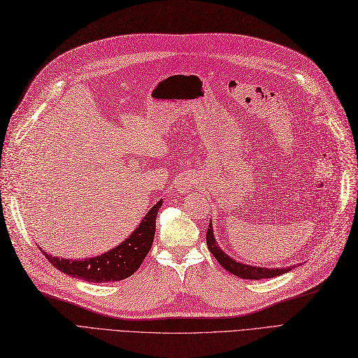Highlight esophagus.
<instances>
[{
	"label": "esophagus",
	"instance_id": "esophagus-1",
	"mask_svg": "<svg viewBox=\"0 0 358 358\" xmlns=\"http://www.w3.org/2000/svg\"><path fill=\"white\" fill-rule=\"evenodd\" d=\"M194 185V179L191 176H182L176 180V187L180 192H189Z\"/></svg>",
	"mask_w": 358,
	"mask_h": 358
}]
</instances>
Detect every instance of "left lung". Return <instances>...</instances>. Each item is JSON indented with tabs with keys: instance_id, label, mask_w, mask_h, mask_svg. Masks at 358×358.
Returning a JSON list of instances; mask_svg holds the SVG:
<instances>
[{
	"instance_id": "1",
	"label": "left lung",
	"mask_w": 358,
	"mask_h": 358,
	"mask_svg": "<svg viewBox=\"0 0 358 358\" xmlns=\"http://www.w3.org/2000/svg\"><path fill=\"white\" fill-rule=\"evenodd\" d=\"M206 242H208V248L209 251L212 252V255L216 258L227 272H230L236 276L243 278V279H267V278H275V276H280L287 272H289V267L285 268H263V267H255V266H248V264H242L234 262L233 258H230L225 252L221 251V248L216 245L215 237H213V230H212V224H209L208 233H206Z\"/></svg>"
}]
</instances>
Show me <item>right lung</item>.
Masks as SVG:
<instances>
[{"label":"right lung","instance_id":"add662e5","mask_svg":"<svg viewBox=\"0 0 358 358\" xmlns=\"http://www.w3.org/2000/svg\"><path fill=\"white\" fill-rule=\"evenodd\" d=\"M162 206V201H158L149 213L140 222L138 229L133 231L125 242L116 246L112 251L101 254L99 257L88 259H64L58 257H52L48 252H41L52 266H55L62 273L71 278L83 279L86 282H115L131 276L136 270L142 266L146 258L150 246H152L155 237L157 215Z\"/></svg>","mask_w":358,"mask_h":358}]
</instances>
